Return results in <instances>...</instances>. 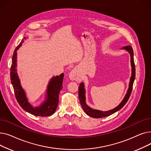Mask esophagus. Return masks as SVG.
<instances>
[{"mask_svg": "<svg viewBox=\"0 0 151 151\" xmlns=\"http://www.w3.org/2000/svg\"><path fill=\"white\" fill-rule=\"evenodd\" d=\"M69 77H70V79L71 80H76V81H80V78H79L76 73V71H71L70 75H69Z\"/></svg>", "mask_w": 151, "mask_h": 151, "instance_id": "34e87169", "label": "esophagus"}]
</instances>
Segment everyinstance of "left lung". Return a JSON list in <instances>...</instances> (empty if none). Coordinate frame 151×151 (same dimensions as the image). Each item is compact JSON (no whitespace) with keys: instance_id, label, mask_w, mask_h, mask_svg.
I'll return each mask as SVG.
<instances>
[{"instance_id":"8db88e82","label":"left lung","mask_w":151,"mask_h":151,"mask_svg":"<svg viewBox=\"0 0 151 151\" xmlns=\"http://www.w3.org/2000/svg\"><path fill=\"white\" fill-rule=\"evenodd\" d=\"M122 48L128 51L129 52L130 54V59H131V65H132V76L130 78V81L129 83V88L127 91V93L125 95V96L124 99V100L122 101L121 104L119 105L116 108H114L112 110L108 111H101L93 109L91 108L89 106H88L86 104V99H85V89H84V86L83 83H80V87L78 88L79 91H78V96H79V99H80V101L81 105L84 110V111L90 117H94V118H101V117H105L109 116L110 115L113 114V113H116L117 111L121 109L127 102L129 99L130 98V96L131 95L132 89H133V84L134 80V78H135V65H134V59H133V51L132 47L130 45L126 46L123 47Z\"/></svg>"}]
</instances>
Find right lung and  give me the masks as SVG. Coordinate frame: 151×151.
I'll return each mask as SVG.
<instances>
[{
	"label": "right lung",
	"mask_w": 151,
	"mask_h": 151,
	"mask_svg": "<svg viewBox=\"0 0 151 151\" xmlns=\"http://www.w3.org/2000/svg\"><path fill=\"white\" fill-rule=\"evenodd\" d=\"M26 38L24 37V39ZM24 42L22 40L20 44L16 47L12 57V63L10 68V80L13 87L15 97L21 108L29 113L35 116L47 117L51 116L56 109L59 104V96L62 89V83L64 74L52 77L47 86L46 100L38 107H32L27 101L24 91L20 84V81L17 72V50Z\"/></svg>",
	"instance_id": "add662e5"
}]
</instances>
